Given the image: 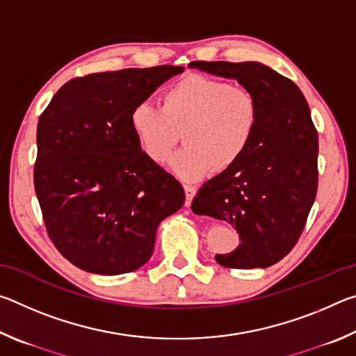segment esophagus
Instances as JSON below:
<instances>
[{
  "label": "esophagus",
  "instance_id": "esophagus-1",
  "mask_svg": "<svg viewBox=\"0 0 356 356\" xmlns=\"http://www.w3.org/2000/svg\"><path fill=\"white\" fill-rule=\"evenodd\" d=\"M184 190H185V206L190 207L193 197L196 195V188L191 185H184Z\"/></svg>",
  "mask_w": 356,
  "mask_h": 356
}]
</instances>
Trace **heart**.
<instances>
[{
    "mask_svg": "<svg viewBox=\"0 0 356 356\" xmlns=\"http://www.w3.org/2000/svg\"><path fill=\"white\" fill-rule=\"evenodd\" d=\"M261 119L259 102L243 86L186 75L161 94V108L140 102L130 127L150 160L166 163L182 134L185 147L172 156L180 179L200 180L236 166L251 147Z\"/></svg>",
    "mask_w": 356,
    "mask_h": 356,
    "instance_id": "heart-1",
    "label": "heart"
}]
</instances>
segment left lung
<instances>
[{
  "label": "left lung",
  "mask_w": 356,
  "mask_h": 356,
  "mask_svg": "<svg viewBox=\"0 0 356 356\" xmlns=\"http://www.w3.org/2000/svg\"><path fill=\"white\" fill-rule=\"evenodd\" d=\"M190 67L236 78L259 102L248 152L201 186L193 210L236 226L240 245L215 256L222 267H270L298 242L317 195L318 138L308 102L292 80L261 63L193 61Z\"/></svg>",
  "instance_id": "1"
}]
</instances>
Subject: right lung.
Segmentation results:
<instances>
[{
	"label": "right lung",
	"mask_w": 356,
	"mask_h": 356,
	"mask_svg": "<svg viewBox=\"0 0 356 356\" xmlns=\"http://www.w3.org/2000/svg\"><path fill=\"white\" fill-rule=\"evenodd\" d=\"M176 65L72 78L38 124L34 188L48 237L78 268L120 275L154 252L160 221L182 207L176 177L143 152L130 111Z\"/></svg>",
	"instance_id": "1"
}]
</instances>
